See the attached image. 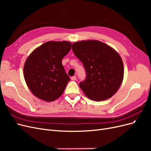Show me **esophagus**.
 I'll return each instance as SVG.
<instances>
[{"label": "esophagus", "mask_w": 151, "mask_h": 151, "mask_svg": "<svg viewBox=\"0 0 151 151\" xmlns=\"http://www.w3.org/2000/svg\"><path fill=\"white\" fill-rule=\"evenodd\" d=\"M71 79H72V81H76V80L77 79V78H76V76H72V77H71Z\"/></svg>", "instance_id": "esophagus-1"}]
</instances>
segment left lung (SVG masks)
Returning a JSON list of instances; mask_svg holds the SVG:
<instances>
[{"instance_id": "8db88e82", "label": "left lung", "mask_w": 151, "mask_h": 151, "mask_svg": "<svg viewBox=\"0 0 151 151\" xmlns=\"http://www.w3.org/2000/svg\"><path fill=\"white\" fill-rule=\"evenodd\" d=\"M72 49L85 68L86 79L79 87L86 96L96 101L112 97L120 88L124 74L118 53L96 40L76 42Z\"/></svg>"}]
</instances>
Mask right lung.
Listing matches in <instances>:
<instances>
[{"mask_svg":"<svg viewBox=\"0 0 151 151\" xmlns=\"http://www.w3.org/2000/svg\"><path fill=\"white\" fill-rule=\"evenodd\" d=\"M68 42H48L35 50L24 66L26 83L33 94L46 101L60 96L70 81L62 60L71 49Z\"/></svg>","mask_w":151,"mask_h":151,"instance_id":"right-lung-1","label":"right lung"}]
</instances>
